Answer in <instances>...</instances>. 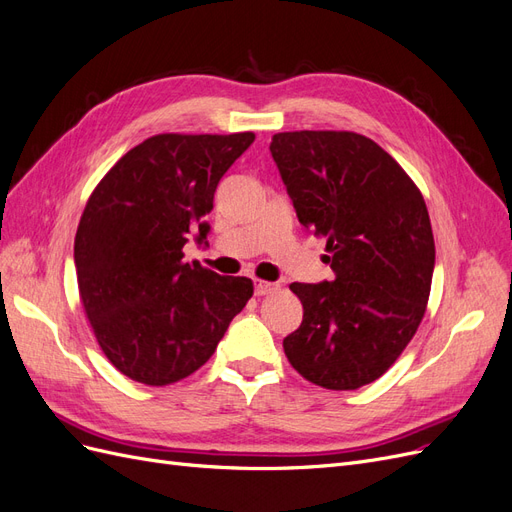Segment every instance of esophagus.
I'll return each instance as SVG.
<instances>
[{"label": "esophagus", "instance_id": "34e87169", "mask_svg": "<svg viewBox=\"0 0 512 512\" xmlns=\"http://www.w3.org/2000/svg\"><path fill=\"white\" fill-rule=\"evenodd\" d=\"M254 290H256L258 297H267V294H273V292L280 290V284H273V282H267V280H256Z\"/></svg>", "mask_w": 512, "mask_h": 512}]
</instances>
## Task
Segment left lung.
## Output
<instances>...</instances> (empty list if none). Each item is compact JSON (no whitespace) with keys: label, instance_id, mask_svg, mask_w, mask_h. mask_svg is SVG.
<instances>
[{"label":"left lung","instance_id":"8db88e82","mask_svg":"<svg viewBox=\"0 0 512 512\" xmlns=\"http://www.w3.org/2000/svg\"><path fill=\"white\" fill-rule=\"evenodd\" d=\"M269 149L299 222L327 239L335 273L290 284L303 322L284 352L322 389H361L399 359L425 316L436 245L423 194L363 134L280 132Z\"/></svg>","mask_w":512,"mask_h":512}]
</instances>
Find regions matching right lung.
Returning a JSON list of instances; mask_svg holds the SVG:
<instances>
[{
    "label": "right lung",
    "instance_id": "add662e5",
    "mask_svg": "<svg viewBox=\"0 0 512 512\" xmlns=\"http://www.w3.org/2000/svg\"><path fill=\"white\" fill-rule=\"evenodd\" d=\"M254 132L156 134L132 147L91 192L74 237L79 297L104 356L147 386L188 378L252 299L250 277L183 260L209 232L220 179Z\"/></svg>",
    "mask_w": 512,
    "mask_h": 512
}]
</instances>
